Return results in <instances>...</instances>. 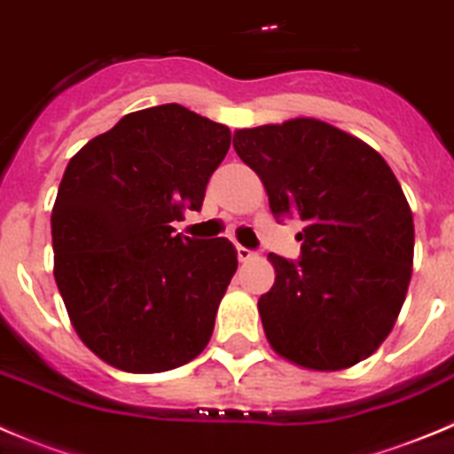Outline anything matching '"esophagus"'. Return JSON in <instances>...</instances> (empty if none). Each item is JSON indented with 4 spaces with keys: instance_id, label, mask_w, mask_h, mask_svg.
I'll use <instances>...</instances> for the list:
<instances>
[{
    "instance_id": "34e87169",
    "label": "esophagus",
    "mask_w": 454,
    "mask_h": 454,
    "mask_svg": "<svg viewBox=\"0 0 454 454\" xmlns=\"http://www.w3.org/2000/svg\"><path fill=\"white\" fill-rule=\"evenodd\" d=\"M237 257H239V262H251V260H255L257 257V253L247 247H237Z\"/></svg>"
}]
</instances>
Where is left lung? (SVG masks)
I'll return each instance as SVG.
<instances>
[{
    "label": "left lung",
    "mask_w": 454,
    "mask_h": 454,
    "mask_svg": "<svg viewBox=\"0 0 454 454\" xmlns=\"http://www.w3.org/2000/svg\"><path fill=\"white\" fill-rule=\"evenodd\" d=\"M232 146L273 217L303 222L298 262L269 253L276 283L257 301L269 344L303 369L355 366L389 337L410 287L414 219L394 171L314 117L239 129Z\"/></svg>",
    "instance_id": "left-lung-1"
}]
</instances>
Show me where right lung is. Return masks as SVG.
Masks as SVG:
<instances>
[{
    "instance_id": "1",
    "label": "right lung",
    "mask_w": 454,
    "mask_h": 454,
    "mask_svg": "<svg viewBox=\"0 0 454 454\" xmlns=\"http://www.w3.org/2000/svg\"><path fill=\"white\" fill-rule=\"evenodd\" d=\"M228 146V126L165 104L129 113L69 160L51 210L54 278L76 334L106 364L162 373L210 341L237 251L171 223L201 210Z\"/></svg>"
}]
</instances>
